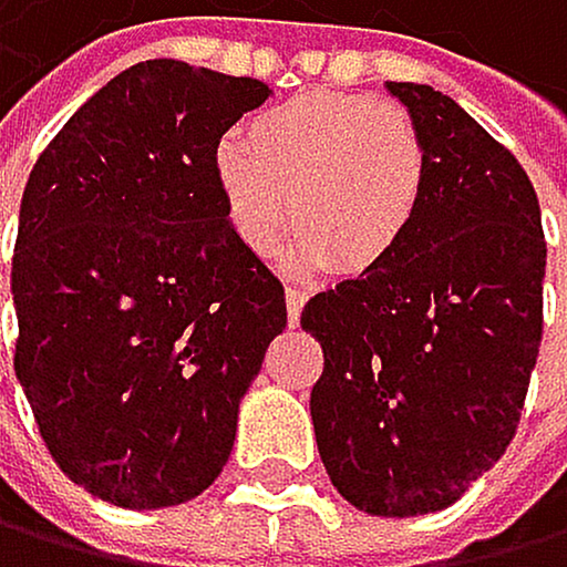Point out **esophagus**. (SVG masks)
<instances>
[{"mask_svg": "<svg viewBox=\"0 0 567 567\" xmlns=\"http://www.w3.org/2000/svg\"><path fill=\"white\" fill-rule=\"evenodd\" d=\"M302 307H307V292L296 289V286H289V289H286V310H289V323H299V313H302Z\"/></svg>", "mask_w": 567, "mask_h": 567, "instance_id": "esophagus-1", "label": "esophagus"}]
</instances>
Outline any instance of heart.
I'll list each match as a JSON object with an SVG mask.
<instances>
[{"instance_id": "heart-1", "label": "heart", "mask_w": 567, "mask_h": 567, "mask_svg": "<svg viewBox=\"0 0 567 567\" xmlns=\"http://www.w3.org/2000/svg\"><path fill=\"white\" fill-rule=\"evenodd\" d=\"M215 184L247 250L271 254L296 219V265L362 275L404 250L429 163L401 107L310 90L257 114L247 138H223Z\"/></svg>"}]
</instances>
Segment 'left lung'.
Listing matches in <instances>:
<instances>
[{"label":"left lung","instance_id":"left-lung-1","mask_svg":"<svg viewBox=\"0 0 567 567\" xmlns=\"http://www.w3.org/2000/svg\"><path fill=\"white\" fill-rule=\"evenodd\" d=\"M425 145L429 184L404 250L317 292V450L344 502L425 516L492 471L516 435L544 334L547 244L516 156L453 96L386 83Z\"/></svg>","mask_w":567,"mask_h":567}]
</instances>
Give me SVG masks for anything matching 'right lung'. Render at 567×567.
I'll return each mask as SVG.
<instances>
[{"label": "right lung", "mask_w": 567, "mask_h": 567, "mask_svg": "<svg viewBox=\"0 0 567 567\" xmlns=\"http://www.w3.org/2000/svg\"><path fill=\"white\" fill-rule=\"evenodd\" d=\"M271 90L177 59L114 75L33 163L13 254L17 380L54 463L121 508L202 495L286 327L233 233L219 138Z\"/></svg>", "instance_id": "add662e5"}]
</instances>
